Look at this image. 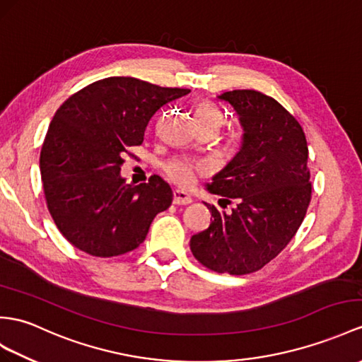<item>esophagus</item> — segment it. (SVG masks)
Here are the masks:
<instances>
[{
  "label": "esophagus",
  "mask_w": 362,
  "mask_h": 362,
  "mask_svg": "<svg viewBox=\"0 0 362 362\" xmlns=\"http://www.w3.org/2000/svg\"><path fill=\"white\" fill-rule=\"evenodd\" d=\"M192 202V198L189 193L182 192V190H173V204L176 206H186V204H190Z\"/></svg>",
  "instance_id": "34e87169"
}]
</instances>
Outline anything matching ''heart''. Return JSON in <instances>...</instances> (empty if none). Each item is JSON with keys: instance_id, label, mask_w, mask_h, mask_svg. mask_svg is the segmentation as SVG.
<instances>
[{"instance_id": "b5f03b06", "label": "heart", "mask_w": 362, "mask_h": 362, "mask_svg": "<svg viewBox=\"0 0 362 362\" xmlns=\"http://www.w3.org/2000/svg\"><path fill=\"white\" fill-rule=\"evenodd\" d=\"M195 121H197V126L207 124L218 132L219 127L223 126L224 118H223V112L219 110L215 104L201 103L195 109ZM206 170L207 169L202 164H193L190 161H184V160L173 161L165 165V173L169 175V178L184 187L192 186V184L195 182L197 176L204 173Z\"/></svg>"}]
</instances>
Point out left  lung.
Instances as JSON below:
<instances>
[{"instance_id":"1","label":"left lung","mask_w":362,"mask_h":362,"mask_svg":"<svg viewBox=\"0 0 362 362\" xmlns=\"http://www.w3.org/2000/svg\"><path fill=\"white\" fill-rule=\"evenodd\" d=\"M218 100L232 105L244 134L207 190L236 207L226 214L207 204L214 219L190 238V250L210 270L245 275L278 257L303 224L312 197L308 148L299 122L270 96L232 90Z\"/></svg>"}]
</instances>
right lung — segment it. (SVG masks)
Wrapping results in <instances>:
<instances>
[{"label":"right lung","instance_id":"right-lung-1","mask_svg":"<svg viewBox=\"0 0 362 362\" xmlns=\"http://www.w3.org/2000/svg\"><path fill=\"white\" fill-rule=\"evenodd\" d=\"M189 89L110 76L70 96L52 118L40 170L52 218L66 240L93 257L136 249L173 193L158 175L132 186L122 155L141 146L148 121Z\"/></svg>","mask_w":362,"mask_h":362}]
</instances>
